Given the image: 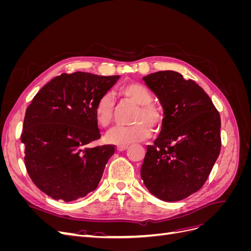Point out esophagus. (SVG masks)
<instances>
[{
  "instance_id": "obj_1",
  "label": "esophagus",
  "mask_w": 251,
  "mask_h": 251,
  "mask_svg": "<svg viewBox=\"0 0 251 251\" xmlns=\"http://www.w3.org/2000/svg\"><path fill=\"white\" fill-rule=\"evenodd\" d=\"M127 148H128V144H121V146H117V151H126Z\"/></svg>"
}]
</instances>
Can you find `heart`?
<instances>
[{
  "instance_id": "obj_1",
  "label": "heart",
  "mask_w": 251,
  "mask_h": 251,
  "mask_svg": "<svg viewBox=\"0 0 251 251\" xmlns=\"http://www.w3.org/2000/svg\"><path fill=\"white\" fill-rule=\"evenodd\" d=\"M121 95L139 104L134 125L117 126L108 133L107 141L114 144H130L148 139L153 133V126L159 128L163 124V114L153 102V94L146 87L137 82H128L119 89ZM114 96L108 92L98 100L95 105L97 124L107 127L113 119Z\"/></svg>"
}]
</instances>
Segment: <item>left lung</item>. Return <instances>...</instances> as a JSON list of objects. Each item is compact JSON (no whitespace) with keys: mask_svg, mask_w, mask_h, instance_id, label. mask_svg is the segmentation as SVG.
<instances>
[{"mask_svg":"<svg viewBox=\"0 0 251 251\" xmlns=\"http://www.w3.org/2000/svg\"><path fill=\"white\" fill-rule=\"evenodd\" d=\"M164 109L159 137L141 166L144 185L157 198L180 201L206 182L221 151V118L206 92L175 71L144 76Z\"/></svg>","mask_w":251,"mask_h":251,"instance_id":"obj_1","label":"left lung"}]
</instances>
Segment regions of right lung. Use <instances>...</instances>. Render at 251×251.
I'll list each match as a JSON object with an SVG mask.
<instances>
[{"mask_svg": "<svg viewBox=\"0 0 251 251\" xmlns=\"http://www.w3.org/2000/svg\"><path fill=\"white\" fill-rule=\"evenodd\" d=\"M118 78L63 73L45 85L28 105L21 134L26 170L51 198L77 200L100 183L115 146H87L100 138L95 105Z\"/></svg>", "mask_w": 251, "mask_h": 251, "instance_id": "1", "label": "right lung"}]
</instances>
